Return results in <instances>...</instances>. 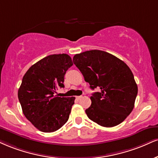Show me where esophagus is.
Instances as JSON below:
<instances>
[{"label": "esophagus", "instance_id": "1", "mask_svg": "<svg viewBox=\"0 0 158 158\" xmlns=\"http://www.w3.org/2000/svg\"><path fill=\"white\" fill-rule=\"evenodd\" d=\"M76 98H77V99L79 100V99H81V98H82V96H76Z\"/></svg>", "mask_w": 158, "mask_h": 158}]
</instances>
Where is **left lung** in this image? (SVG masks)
<instances>
[{"mask_svg": "<svg viewBox=\"0 0 158 158\" xmlns=\"http://www.w3.org/2000/svg\"><path fill=\"white\" fill-rule=\"evenodd\" d=\"M73 61L90 88L100 89L90 96L92 103L85 110L87 117L105 127L123 122L133 110L138 94L130 68L120 59L100 50L76 54Z\"/></svg>", "mask_w": 158, "mask_h": 158, "instance_id": "8db88e82", "label": "left lung"}]
</instances>
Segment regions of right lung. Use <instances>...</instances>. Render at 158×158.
Listing matches in <instances>:
<instances>
[{
  "mask_svg": "<svg viewBox=\"0 0 158 158\" xmlns=\"http://www.w3.org/2000/svg\"><path fill=\"white\" fill-rule=\"evenodd\" d=\"M73 65L66 54L49 55L30 67L23 77L18 99L26 118L39 130L53 132L69 118L75 97H59L64 77Z\"/></svg>",
  "mask_w": 158,
  "mask_h": 158,
  "instance_id": "add662e5",
  "label": "right lung"
}]
</instances>
